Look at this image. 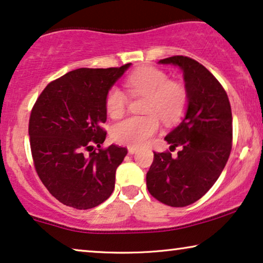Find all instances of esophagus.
Listing matches in <instances>:
<instances>
[{
  "mask_svg": "<svg viewBox=\"0 0 263 263\" xmlns=\"http://www.w3.org/2000/svg\"><path fill=\"white\" fill-rule=\"evenodd\" d=\"M128 152H129V154H135L136 152H138V149L134 148V147H128Z\"/></svg>",
  "mask_w": 263,
  "mask_h": 263,
  "instance_id": "esophagus-1",
  "label": "esophagus"
}]
</instances>
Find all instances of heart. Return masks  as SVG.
Here are the masks:
<instances>
[{"instance_id": "1", "label": "heart", "mask_w": 263, "mask_h": 263, "mask_svg": "<svg viewBox=\"0 0 263 263\" xmlns=\"http://www.w3.org/2000/svg\"><path fill=\"white\" fill-rule=\"evenodd\" d=\"M125 87L133 96H147L146 116L124 118L112 127V139L122 145L141 147L159 129V116L171 123L182 116L188 102L184 87L170 81L164 71L156 68H141L125 79ZM106 111L109 116L117 118L123 115L128 98L118 87H112L106 97Z\"/></svg>"}]
</instances>
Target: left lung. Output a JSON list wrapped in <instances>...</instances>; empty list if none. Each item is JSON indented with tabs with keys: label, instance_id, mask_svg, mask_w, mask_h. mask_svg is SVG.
<instances>
[{
	"label": "left lung",
	"instance_id": "1",
	"mask_svg": "<svg viewBox=\"0 0 263 263\" xmlns=\"http://www.w3.org/2000/svg\"><path fill=\"white\" fill-rule=\"evenodd\" d=\"M181 68L188 96L184 117L165 136L177 157L154 152L146 176L153 197L171 207L201 199L224 170L232 147V114L228 95L210 70L186 56L160 60Z\"/></svg>",
	"mask_w": 263,
	"mask_h": 263
}]
</instances>
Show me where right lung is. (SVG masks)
Listing matches in <instances>:
<instances>
[{
  "label": "right lung",
  "instance_id": "obj_1",
  "mask_svg": "<svg viewBox=\"0 0 263 263\" xmlns=\"http://www.w3.org/2000/svg\"><path fill=\"white\" fill-rule=\"evenodd\" d=\"M79 68L50 82L32 109L28 135L37 174L50 194L77 210L103 203L115 189L127 148H100L106 97L125 70ZM97 146V151L94 145Z\"/></svg>",
  "mask_w": 263,
  "mask_h": 263
}]
</instances>
